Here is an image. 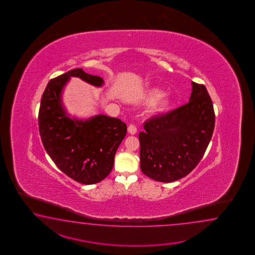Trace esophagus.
Listing matches in <instances>:
<instances>
[{
    "label": "esophagus",
    "instance_id": "34e87169",
    "mask_svg": "<svg viewBox=\"0 0 255 255\" xmlns=\"http://www.w3.org/2000/svg\"><path fill=\"white\" fill-rule=\"evenodd\" d=\"M128 131L130 135H135L136 133V128L134 125H129L128 128Z\"/></svg>",
    "mask_w": 255,
    "mask_h": 255
}]
</instances>
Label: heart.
I'll return each mask as SVG.
<instances>
[{
  "mask_svg": "<svg viewBox=\"0 0 255 255\" xmlns=\"http://www.w3.org/2000/svg\"><path fill=\"white\" fill-rule=\"evenodd\" d=\"M146 101L153 103L151 113L155 116H161L167 113L172 105V97L169 94H164L162 90L153 87L146 93Z\"/></svg>",
  "mask_w": 255,
  "mask_h": 255,
  "instance_id": "1",
  "label": "heart"
}]
</instances>
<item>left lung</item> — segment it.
Here are the masks:
<instances>
[{
  "instance_id": "1",
  "label": "left lung",
  "mask_w": 255,
  "mask_h": 255,
  "mask_svg": "<svg viewBox=\"0 0 255 255\" xmlns=\"http://www.w3.org/2000/svg\"><path fill=\"white\" fill-rule=\"evenodd\" d=\"M189 103L146 120L139 133L140 168L148 178L172 182L184 178L201 161L215 125L206 87L191 82Z\"/></svg>"
}]
</instances>
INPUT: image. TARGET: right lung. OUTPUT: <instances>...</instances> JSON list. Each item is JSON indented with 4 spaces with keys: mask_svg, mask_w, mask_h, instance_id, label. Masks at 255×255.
<instances>
[{
    "mask_svg": "<svg viewBox=\"0 0 255 255\" xmlns=\"http://www.w3.org/2000/svg\"><path fill=\"white\" fill-rule=\"evenodd\" d=\"M71 77H79L95 87L104 85L101 77L88 75L82 68L50 80L41 99L39 132L45 150L59 169L79 183L95 184L111 172L127 125L102 114L87 120L71 118L62 98Z\"/></svg>",
    "mask_w": 255,
    "mask_h": 255,
    "instance_id": "obj_1",
    "label": "right lung"
}]
</instances>
